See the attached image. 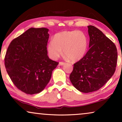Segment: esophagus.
<instances>
[{"label":"esophagus","instance_id":"1","mask_svg":"<svg viewBox=\"0 0 122 122\" xmlns=\"http://www.w3.org/2000/svg\"><path fill=\"white\" fill-rule=\"evenodd\" d=\"M65 64V62H59V66H63Z\"/></svg>","mask_w":122,"mask_h":122}]
</instances>
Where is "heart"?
Wrapping results in <instances>:
<instances>
[{
    "label": "heart",
    "mask_w": 122,
    "mask_h": 122,
    "mask_svg": "<svg viewBox=\"0 0 122 122\" xmlns=\"http://www.w3.org/2000/svg\"><path fill=\"white\" fill-rule=\"evenodd\" d=\"M88 46L86 35L79 30L64 31L57 33L48 43L50 57L56 59L62 55L71 61H77L85 56Z\"/></svg>",
    "instance_id": "b5f03b06"
}]
</instances>
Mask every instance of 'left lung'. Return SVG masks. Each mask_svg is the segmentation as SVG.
<instances>
[{"label":"left lung","mask_w":122,"mask_h":122,"mask_svg":"<svg viewBox=\"0 0 122 122\" xmlns=\"http://www.w3.org/2000/svg\"><path fill=\"white\" fill-rule=\"evenodd\" d=\"M89 50L74 65L70 80L75 88L87 93L103 86L116 71L118 53L116 45L101 30L87 26Z\"/></svg>","instance_id":"obj_1"}]
</instances>
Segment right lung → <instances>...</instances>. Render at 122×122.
Masks as SVG:
<instances>
[{
  "label": "right lung",
  "mask_w": 122,
  "mask_h": 122,
  "mask_svg": "<svg viewBox=\"0 0 122 122\" xmlns=\"http://www.w3.org/2000/svg\"><path fill=\"white\" fill-rule=\"evenodd\" d=\"M46 28H30L10 42L5 56L8 74L18 89L28 94L41 92L58 63L49 58Z\"/></svg>",
  "instance_id": "add662e5"
}]
</instances>
